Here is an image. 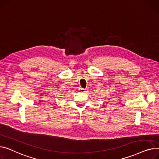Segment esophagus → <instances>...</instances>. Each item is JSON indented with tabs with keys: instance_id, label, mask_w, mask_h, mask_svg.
Masks as SVG:
<instances>
[{
	"instance_id": "1",
	"label": "esophagus",
	"mask_w": 159,
	"mask_h": 159,
	"mask_svg": "<svg viewBox=\"0 0 159 159\" xmlns=\"http://www.w3.org/2000/svg\"><path fill=\"white\" fill-rule=\"evenodd\" d=\"M80 91L82 92H85L86 91V89H83V88H81L80 89Z\"/></svg>"
}]
</instances>
